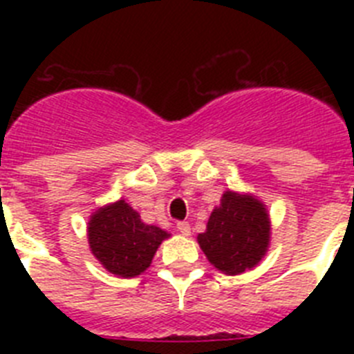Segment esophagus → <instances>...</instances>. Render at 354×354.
Wrapping results in <instances>:
<instances>
[{
  "instance_id": "esophagus-1",
  "label": "esophagus",
  "mask_w": 354,
  "mask_h": 354,
  "mask_svg": "<svg viewBox=\"0 0 354 354\" xmlns=\"http://www.w3.org/2000/svg\"><path fill=\"white\" fill-rule=\"evenodd\" d=\"M177 230H179L183 236H189V234H192V227H189L187 221H179V223H177Z\"/></svg>"
}]
</instances>
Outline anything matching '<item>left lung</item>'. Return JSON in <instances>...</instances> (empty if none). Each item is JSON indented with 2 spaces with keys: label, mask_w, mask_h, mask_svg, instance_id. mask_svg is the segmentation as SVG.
Masks as SVG:
<instances>
[{
  "label": "left lung",
  "mask_w": 354,
  "mask_h": 354,
  "mask_svg": "<svg viewBox=\"0 0 354 354\" xmlns=\"http://www.w3.org/2000/svg\"><path fill=\"white\" fill-rule=\"evenodd\" d=\"M271 236L270 214L261 200L252 195L225 192L211 212L198 245L216 270L241 274L252 270L268 252Z\"/></svg>",
  "instance_id": "left-lung-1"
}]
</instances>
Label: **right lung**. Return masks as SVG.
Segmentation results:
<instances>
[{
  "mask_svg": "<svg viewBox=\"0 0 354 354\" xmlns=\"http://www.w3.org/2000/svg\"><path fill=\"white\" fill-rule=\"evenodd\" d=\"M162 228L143 223L126 200L97 209L88 221V245L109 273L133 278L147 270L162 241Z\"/></svg>",
  "mask_w": 354,
  "mask_h": 354,
  "instance_id": "obj_1",
  "label": "right lung"
}]
</instances>
